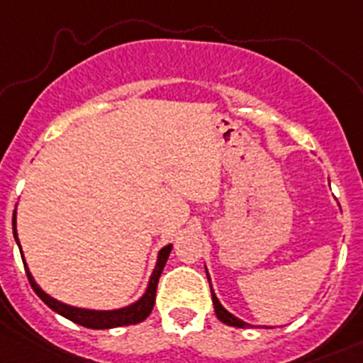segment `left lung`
<instances>
[{
    "label": "left lung",
    "mask_w": 363,
    "mask_h": 363,
    "mask_svg": "<svg viewBox=\"0 0 363 363\" xmlns=\"http://www.w3.org/2000/svg\"><path fill=\"white\" fill-rule=\"evenodd\" d=\"M206 277H208V281H210V276H208V272H206ZM210 291H212V301H213V308H215V315L218 317V320L220 322H224V324H227V325H233V328H252V325L248 324V322H242L241 318H238V317H234L233 313L230 312H227V310L224 308V306L220 305V301H218V298L215 296V293H213V288H212V284H210Z\"/></svg>",
    "instance_id": "left-lung-1"
}]
</instances>
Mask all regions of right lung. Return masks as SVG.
Here are the masks:
<instances>
[{"label":"right lung","mask_w":363,"mask_h":363,"mask_svg":"<svg viewBox=\"0 0 363 363\" xmlns=\"http://www.w3.org/2000/svg\"><path fill=\"white\" fill-rule=\"evenodd\" d=\"M17 212H13V236L15 241H17L18 248H20V242H18V236H17ZM170 250H172V245H167L158 252V258H157V265H155L153 274H151L150 282H148V288H146L145 294L136 301V303L129 305V306H123V308H117V310H89V308H79V306H70L62 303V301L55 300L51 298L50 294H46L35 284L33 274L30 270L27 269L26 264V258H22L23 267H26V272L27 277H29L30 286L41 298L45 303L50 306L53 312L60 313L69 320L75 322L79 325H84L87 329H111V328H122V325H130V324H138V322H143L146 317L150 315L151 310H153L155 305V296H157V286H158V279L162 276V270L163 267L167 264V258H169ZM20 255L23 257L22 248H20Z\"/></svg>","instance_id":"obj_1"}]
</instances>
